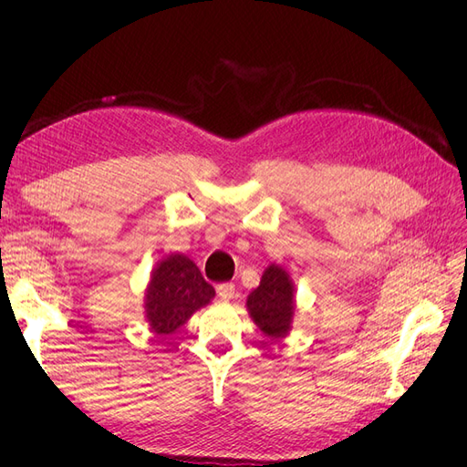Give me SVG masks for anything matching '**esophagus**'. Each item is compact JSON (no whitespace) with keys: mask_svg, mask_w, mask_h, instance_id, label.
I'll return each instance as SVG.
<instances>
[{"mask_svg":"<svg viewBox=\"0 0 467 467\" xmlns=\"http://www.w3.org/2000/svg\"><path fill=\"white\" fill-rule=\"evenodd\" d=\"M216 292H218V298L220 300L228 302V300H232L234 296H235V286L232 285V282H223V285L216 286Z\"/></svg>","mask_w":467,"mask_h":467,"instance_id":"1","label":"esophagus"}]
</instances>
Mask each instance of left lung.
Returning a JSON list of instances; mask_svg holds the SVG:
<instances>
[{"label":"left lung","instance_id":"left-lung-1","mask_svg":"<svg viewBox=\"0 0 467 467\" xmlns=\"http://www.w3.org/2000/svg\"><path fill=\"white\" fill-rule=\"evenodd\" d=\"M247 312L265 337L278 341L285 338L296 314L294 282L286 268L268 265L261 276V285L247 296Z\"/></svg>","mask_w":467,"mask_h":467}]
</instances>
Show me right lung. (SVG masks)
<instances>
[{
  "label": "right lung",
  "mask_w": 467,
  "mask_h": 467,
  "mask_svg": "<svg viewBox=\"0 0 467 467\" xmlns=\"http://www.w3.org/2000/svg\"><path fill=\"white\" fill-rule=\"evenodd\" d=\"M216 292L182 253H169L151 271L144 292V312L155 335H171L194 312L208 306Z\"/></svg>",
  "instance_id": "1"
}]
</instances>
